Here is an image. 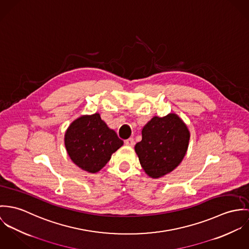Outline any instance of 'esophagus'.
Segmentation results:
<instances>
[{
	"label": "esophagus",
	"mask_w": 249,
	"mask_h": 249,
	"mask_svg": "<svg viewBox=\"0 0 249 249\" xmlns=\"http://www.w3.org/2000/svg\"><path fill=\"white\" fill-rule=\"evenodd\" d=\"M125 144L127 145V146H134L135 145V140H134V138H128V139H126L125 140Z\"/></svg>",
	"instance_id": "esophagus-1"
}]
</instances>
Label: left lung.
<instances>
[{"mask_svg":"<svg viewBox=\"0 0 249 249\" xmlns=\"http://www.w3.org/2000/svg\"><path fill=\"white\" fill-rule=\"evenodd\" d=\"M190 133L176 114L154 116L142 129V140L135 146L145 173L159 178L171 173L182 161L188 148Z\"/></svg>","mask_w":249,"mask_h":249,"instance_id":"1","label":"left lung"}]
</instances>
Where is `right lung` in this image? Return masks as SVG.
Instances as JSON below:
<instances>
[{"mask_svg":"<svg viewBox=\"0 0 249 249\" xmlns=\"http://www.w3.org/2000/svg\"><path fill=\"white\" fill-rule=\"evenodd\" d=\"M122 145L123 140L107 126L99 113L82 115L65 134V146L71 160L89 173L100 171Z\"/></svg>","mask_w":249,"mask_h":249,"instance_id":"right-lung-1","label":"right lung"}]
</instances>
